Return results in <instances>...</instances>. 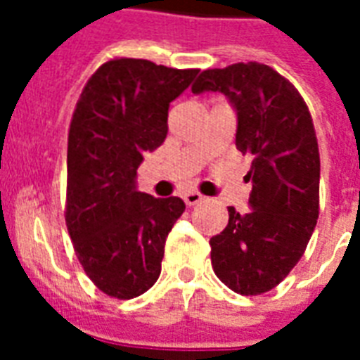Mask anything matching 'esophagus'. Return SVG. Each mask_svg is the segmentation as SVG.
I'll use <instances>...</instances> for the list:
<instances>
[{
	"label": "esophagus",
	"mask_w": 360,
	"mask_h": 360,
	"mask_svg": "<svg viewBox=\"0 0 360 360\" xmlns=\"http://www.w3.org/2000/svg\"><path fill=\"white\" fill-rule=\"evenodd\" d=\"M183 200H185V203L188 207H192V205H196V203L202 202L203 196L200 192H185V194H183Z\"/></svg>",
	"instance_id": "34e87169"
}]
</instances>
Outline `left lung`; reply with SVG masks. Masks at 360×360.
Segmentation results:
<instances>
[{"label": "left lung", "instance_id": "1", "mask_svg": "<svg viewBox=\"0 0 360 360\" xmlns=\"http://www.w3.org/2000/svg\"><path fill=\"white\" fill-rule=\"evenodd\" d=\"M219 91L237 112L236 143L250 155L252 211L228 207L211 237L214 274L240 295H262L302 257L319 217V149L312 115L295 86L269 65L248 61L203 70L192 93Z\"/></svg>", "mask_w": 360, "mask_h": 360}]
</instances>
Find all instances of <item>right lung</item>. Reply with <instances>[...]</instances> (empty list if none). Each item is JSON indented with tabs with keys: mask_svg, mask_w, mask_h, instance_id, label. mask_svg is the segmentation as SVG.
I'll list each match as a JSON object with an SVG mask.
<instances>
[{
	"mask_svg": "<svg viewBox=\"0 0 360 360\" xmlns=\"http://www.w3.org/2000/svg\"><path fill=\"white\" fill-rule=\"evenodd\" d=\"M198 72L115 58L93 72L76 103L65 222L86 274L114 299H134L157 282L166 237L185 211L181 198L136 191V172L143 153L162 146L169 103Z\"/></svg>",
	"mask_w": 360,
	"mask_h": 360,
	"instance_id": "obj_1",
	"label": "right lung"
}]
</instances>
